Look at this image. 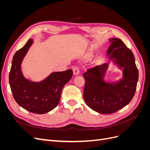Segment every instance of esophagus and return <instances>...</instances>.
Segmentation results:
<instances>
[{
    "mask_svg": "<svg viewBox=\"0 0 150 150\" xmlns=\"http://www.w3.org/2000/svg\"><path fill=\"white\" fill-rule=\"evenodd\" d=\"M72 71H73V74L74 76H77L79 74V69L78 66H74L72 68Z\"/></svg>",
    "mask_w": 150,
    "mask_h": 150,
    "instance_id": "1",
    "label": "esophagus"
}]
</instances>
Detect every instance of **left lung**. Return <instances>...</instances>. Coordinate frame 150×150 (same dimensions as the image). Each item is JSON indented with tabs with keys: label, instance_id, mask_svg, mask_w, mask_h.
<instances>
[{
	"label": "left lung",
	"instance_id": "left-lung-1",
	"mask_svg": "<svg viewBox=\"0 0 150 150\" xmlns=\"http://www.w3.org/2000/svg\"><path fill=\"white\" fill-rule=\"evenodd\" d=\"M110 41L108 56L120 68L124 67L122 79L116 83H106L103 77L108 67L106 63L83 73L84 101L91 109L101 114L114 113L129 104L138 80V70L132 51L120 39L112 38Z\"/></svg>",
	"mask_w": 150,
	"mask_h": 150
}]
</instances>
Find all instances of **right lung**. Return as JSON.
<instances>
[{
    "label": "right lung",
    "mask_w": 150,
    "mask_h": 150,
    "mask_svg": "<svg viewBox=\"0 0 150 150\" xmlns=\"http://www.w3.org/2000/svg\"><path fill=\"white\" fill-rule=\"evenodd\" d=\"M33 42V39H29L13 56L9 84L13 97L20 106L31 112L44 114L58 105L62 89L71 79L73 72L68 69L52 72L39 83L25 79L21 71V63Z\"/></svg>",
    "instance_id": "obj_1"
}]
</instances>
